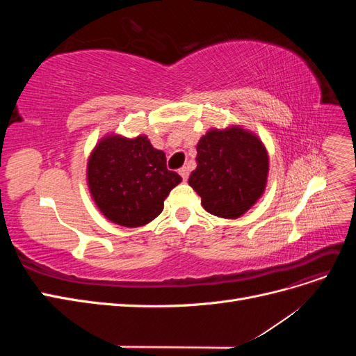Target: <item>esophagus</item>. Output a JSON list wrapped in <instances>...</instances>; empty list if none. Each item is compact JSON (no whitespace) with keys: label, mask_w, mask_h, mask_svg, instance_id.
Returning <instances> with one entry per match:
<instances>
[{"label":"esophagus","mask_w":356,"mask_h":356,"mask_svg":"<svg viewBox=\"0 0 356 356\" xmlns=\"http://www.w3.org/2000/svg\"><path fill=\"white\" fill-rule=\"evenodd\" d=\"M179 175L182 177V179L187 181V178H188V175H190V168H188V166H182V168L179 169Z\"/></svg>","instance_id":"34e87169"}]
</instances>
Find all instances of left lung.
Listing matches in <instances>:
<instances>
[{
  "mask_svg": "<svg viewBox=\"0 0 356 356\" xmlns=\"http://www.w3.org/2000/svg\"><path fill=\"white\" fill-rule=\"evenodd\" d=\"M188 184L215 217L239 218L261 197L268 156L260 138L241 126L211 129L197 143Z\"/></svg>",
  "mask_w": 356,
  "mask_h": 356,
  "instance_id": "1",
  "label": "left lung"
}]
</instances>
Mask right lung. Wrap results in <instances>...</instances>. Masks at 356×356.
I'll return each instance as SVG.
<instances>
[{
	"mask_svg": "<svg viewBox=\"0 0 356 356\" xmlns=\"http://www.w3.org/2000/svg\"><path fill=\"white\" fill-rule=\"evenodd\" d=\"M182 178L168 170L166 156L145 135L102 138L88 161V184L96 207L110 221L139 227L163 211Z\"/></svg>",
	"mask_w": 356,
	"mask_h": 356,
	"instance_id": "add662e5",
	"label": "right lung"
}]
</instances>
